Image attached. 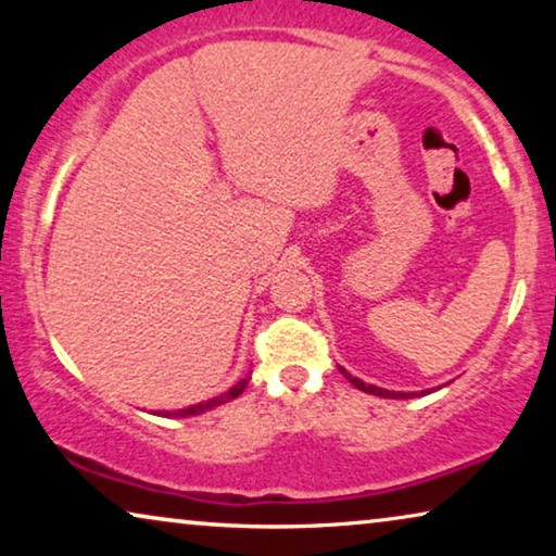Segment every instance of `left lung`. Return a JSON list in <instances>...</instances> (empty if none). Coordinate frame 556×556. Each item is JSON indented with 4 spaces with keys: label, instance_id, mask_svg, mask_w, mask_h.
<instances>
[{
    "label": "left lung",
    "instance_id": "8db88e82",
    "mask_svg": "<svg viewBox=\"0 0 556 556\" xmlns=\"http://www.w3.org/2000/svg\"><path fill=\"white\" fill-rule=\"evenodd\" d=\"M341 369V375H344L349 382H352L356 390H362V392H369V394H377V397H390V400H407V397H415L417 392H390V390H382V387H375V384H367V382H362L359 377H352L349 375V371L344 369V367H339ZM425 392H430V390H425Z\"/></svg>",
    "mask_w": 556,
    "mask_h": 556
}]
</instances>
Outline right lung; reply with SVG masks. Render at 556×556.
<instances>
[{
  "label": "right lung",
  "mask_w": 556,
  "mask_h": 556,
  "mask_svg": "<svg viewBox=\"0 0 556 556\" xmlns=\"http://www.w3.org/2000/svg\"><path fill=\"white\" fill-rule=\"evenodd\" d=\"M248 379H250V377L240 379V382L232 384L227 392L217 394V397H212V400H207V402H200V405H189V407H185V409H172V413H169V409H162V413H156V415H159V417H192V415H202V413H207V409H215V407H219V405H225V402L240 397V392L248 387Z\"/></svg>",
  "instance_id": "1"
}]
</instances>
